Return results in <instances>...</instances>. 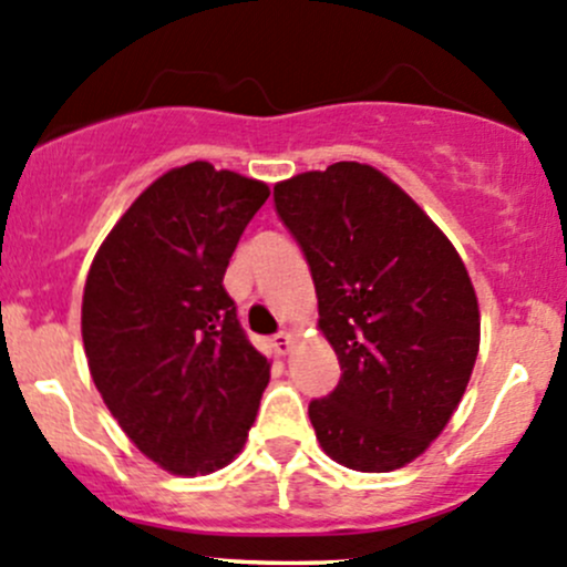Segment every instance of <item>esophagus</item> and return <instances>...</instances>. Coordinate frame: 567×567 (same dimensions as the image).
Listing matches in <instances>:
<instances>
[{"mask_svg":"<svg viewBox=\"0 0 567 567\" xmlns=\"http://www.w3.org/2000/svg\"><path fill=\"white\" fill-rule=\"evenodd\" d=\"M274 348H277V353L288 355L290 348H293V337H290L288 331H279L277 337H274Z\"/></svg>","mask_w":567,"mask_h":567,"instance_id":"34e87169","label":"esophagus"}]
</instances>
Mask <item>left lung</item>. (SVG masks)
Returning a JSON list of instances; mask_svg holds the SVG:
<instances>
[{
    "label": "left lung",
    "mask_w": 567,
    "mask_h": 567,
    "mask_svg": "<svg viewBox=\"0 0 567 567\" xmlns=\"http://www.w3.org/2000/svg\"><path fill=\"white\" fill-rule=\"evenodd\" d=\"M279 219L307 258L337 389L309 402L333 462L404 467L454 415L473 374L481 315L443 230L389 176L333 163L274 187Z\"/></svg>",
    "instance_id": "8db88e82"
}]
</instances>
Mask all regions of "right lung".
I'll list each match as a JSON object with an SVG mask.
<instances>
[{"label":"right lung","instance_id":"add662e5","mask_svg":"<svg viewBox=\"0 0 567 567\" xmlns=\"http://www.w3.org/2000/svg\"><path fill=\"white\" fill-rule=\"evenodd\" d=\"M268 187L189 163L138 195L94 255L81 333L113 419L159 467L204 475L244 449L271 363L223 288Z\"/></svg>","mask_w":567,"mask_h":567}]
</instances>
